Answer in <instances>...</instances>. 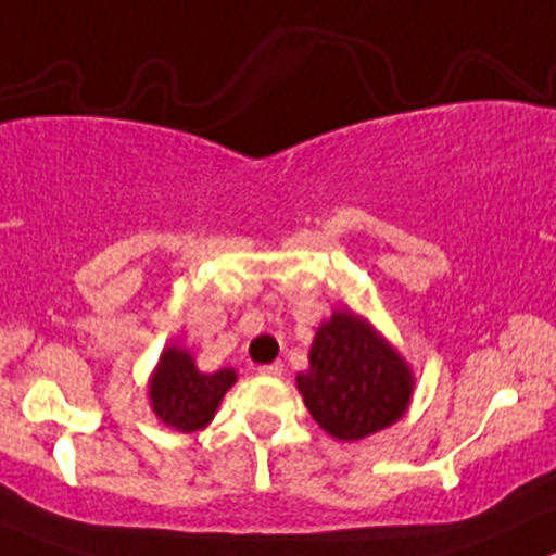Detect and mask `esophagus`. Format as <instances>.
Listing matches in <instances>:
<instances>
[{
    "instance_id": "esophagus-1",
    "label": "esophagus",
    "mask_w": 556,
    "mask_h": 556,
    "mask_svg": "<svg viewBox=\"0 0 556 556\" xmlns=\"http://www.w3.org/2000/svg\"><path fill=\"white\" fill-rule=\"evenodd\" d=\"M282 371H285V364L282 362L264 364V367H258V375H264V377H282Z\"/></svg>"
}]
</instances>
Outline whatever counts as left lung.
<instances>
[{
    "instance_id": "left-lung-1",
    "label": "left lung",
    "mask_w": 556,
    "mask_h": 556,
    "mask_svg": "<svg viewBox=\"0 0 556 556\" xmlns=\"http://www.w3.org/2000/svg\"><path fill=\"white\" fill-rule=\"evenodd\" d=\"M295 382L311 417L338 441H362L399 422L414 390L401 353L353 311H334L321 321L308 369Z\"/></svg>"
}]
</instances>
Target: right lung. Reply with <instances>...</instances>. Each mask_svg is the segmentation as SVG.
<instances>
[{"mask_svg": "<svg viewBox=\"0 0 556 556\" xmlns=\"http://www.w3.org/2000/svg\"><path fill=\"white\" fill-rule=\"evenodd\" d=\"M237 382L235 369L203 375L192 353L170 345L161 353L150 377V406L163 425L179 432L203 430L216 414L224 393Z\"/></svg>", "mask_w": 556, "mask_h": 556, "instance_id": "obj_1", "label": "right lung"}]
</instances>
